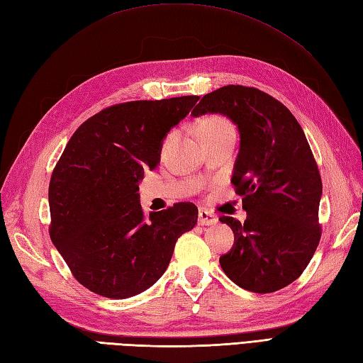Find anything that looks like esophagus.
Instances as JSON below:
<instances>
[{
    "label": "esophagus",
    "instance_id": "obj_1",
    "mask_svg": "<svg viewBox=\"0 0 363 363\" xmlns=\"http://www.w3.org/2000/svg\"><path fill=\"white\" fill-rule=\"evenodd\" d=\"M198 223L201 225H213L218 223V218L212 212H208V210H199Z\"/></svg>",
    "mask_w": 363,
    "mask_h": 363
}]
</instances>
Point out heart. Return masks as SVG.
<instances>
[{
    "instance_id": "heart-1",
    "label": "heart",
    "mask_w": 363,
    "mask_h": 363,
    "mask_svg": "<svg viewBox=\"0 0 363 363\" xmlns=\"http://www.w3.org/2000/svg\"><path fill=\"white\" fill-rule=\"evenodd\" d=\"M230 123L227 122L225 119L220 116H208L206 119H202L198 125V134L202 136V134H207V133H212V131H218V130H223V128H229ZM170 140V136L165 139V143Z\"/></svg>"
}]
</instances>
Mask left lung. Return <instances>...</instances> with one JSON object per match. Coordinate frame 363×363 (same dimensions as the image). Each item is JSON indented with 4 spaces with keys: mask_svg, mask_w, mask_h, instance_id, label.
Instances as JSON below:
<instances>
[{
    "mask_svg": "<svg viewBox=\"0 0 363 363\" xmlns=\"http://www.w3.org/2000/svg\"><path fill=\"white\" fill-rule=\"evenodd\" d=\"M207 113L224 114L238 126L232 184L247 212L242 224L220 218L235 235L220 264L240 288L275 292L303 274L322 237V178L314 155L289 109L257 88L227 85L208 92L191 116Z\"/></svg>",
    "mask_w": 363,
    "mask_h": 363,
    "instance_id": "8db88e82",
    "label": "left lung"
}]
</instances>
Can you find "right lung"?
<instances>
[{
  "mask_svg": "<svg viewBox=\"0 0 363 363\" xmlns=\"http://www.w3.org/2000/svg\"><path fill=\"white\" fill-rule=\"evenodd\" d=\"M198 96L134 100L83 122L49 182V235L75 280L108 298L148 289L170 263L174 244L198 221L191 202L145 216L143 172L161 161L162 142Z\"/></svg>",
  "mask_w": 363,
  "mask_h": 363,
  "instance_id": "1",
  "label": "right lung"
}]
</instances>
